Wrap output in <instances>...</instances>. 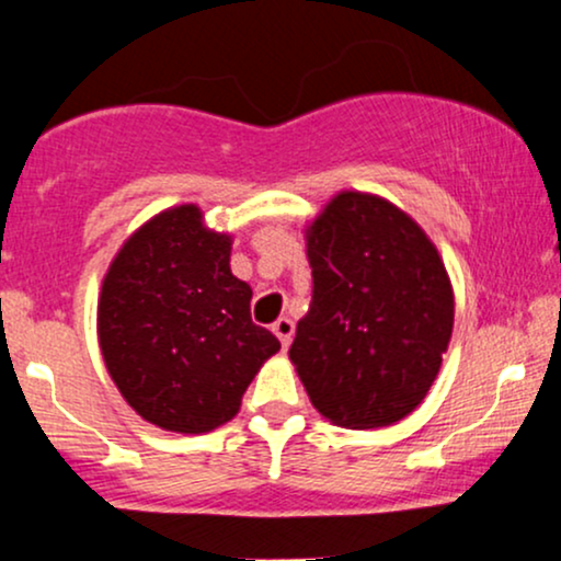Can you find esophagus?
<instances>
[{"instance_id":"1","label":"esophagus","mask_w":561,"mask_h":561,"mask_svg":"<svg viewBox=\"0 0 561 561\" xmlns=\"http://www.w3.org/2000/svg\"><path fill=\"white\" fill-rule=\"evenodd\" d=\"M272 332L276 334V337H279L282 347H287V345H289V340H293L295 324H293V321H289L287 317H282V319H276L274 324H272Z\"/></svg>"}]
</instances>
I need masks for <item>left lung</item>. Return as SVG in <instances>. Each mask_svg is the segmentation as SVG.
I'll return each instance as SVG.
<instances>
[{
    "mask_svg": "<svg viewBox=\"0 0 561 561\" xmlns=\"http://www.w3.org/2000/svg\"><path fill=\"white\" fill-rule=\"evenodd\" d=\"M313 293L289 358L327 420L385 427L440 369L454 293L435 244L388 199L343 192L308 229Z\"/></svg>",
    "mask_w": 561,
    "mask_h": 561,
    "instance_id": "left-lung-1",
    "label": "left lung"
}]
</instances>
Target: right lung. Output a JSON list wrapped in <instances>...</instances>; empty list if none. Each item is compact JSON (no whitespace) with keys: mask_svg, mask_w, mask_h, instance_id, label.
Masks as SVG:
<instances>
[{"mask_svg":"<svg viewBox=\"0 0 561 561\" xmlns=\"http://www.w3.org/2000/svg\"><path fill=\"white\" fill-rule=\"evenodd\" d=\"M231 240L195 205L165 210L115 255L102 282L100 347L128 405L173 433H208L279 340L250 319L253 289L229 268Z\"/></svg>","mask_w":561,"mask_h":561,"instance_id":"right-lung-1","label":"right lung"}]
</instances>
